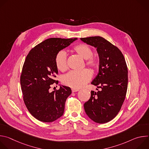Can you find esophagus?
<instances>
[{
  "label": "esophagus",
  "mask_w": 149,
  "mask_h": 149,
  "mask_svg": "<svg viewBox=\"0 0 149 149\" xmlns=\"http://www.w3.org/2000/svg\"><path fill=\"white\" fill-rule=\"evenodd\" d=\"M71 90H72V93L77 92V91H79V90H78V89H77V88H72Z\"/></svg>",
  "instance_id": "34e87169"
}]
</instances>
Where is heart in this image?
Returning a JSON list of instances; mask_svg holds the SVG:
<instances>
[{"instance_id":"obj_1","label":"heart","mask_w":149,"mask_h":149,"mask_svg":"<svg viewBox=\"0 0 149 149\" xmlns=\"http://www.w3.org/2000/svg\"><path fill=\"white\" fill-rule=\"evenodd\" d=\"M75 51L83 58L87 59L86 64L96 68L98 65L97 59L93 57V51L87 45L79 44L74 48ZM55 64L57 68L63 71L67 68V54L65 51H59L55 56ZM92 77L90 70L84 69L82 71H71L65 74L62 78V82L67 86L74 88H79L86 84Z\"/></svg>"}]
</instances>
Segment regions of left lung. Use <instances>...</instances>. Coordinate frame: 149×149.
<instances>
[{"label": "left lung", "instance_id": "1", "mask_svg": "<svg viewBox=\"0 0 149 149\" xmlns=\"http://www.w3.org/2000/svg\"><path fill=\"white\" fill-rule=\"evenodd\" d=\"M80 39L97 49L99 71L91 84L101 89L97 93L91 91L90 100L84 103V110L94 122L107 123L117 115L125 100L128 85L126 62L120 50L102 37Z\"/></svg>", "mask_w": 149, "mask_h": 149}]
</instances>
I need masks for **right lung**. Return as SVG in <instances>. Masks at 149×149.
<instances>
[{
	"mask_svg": "<svg viewBox=\"0 0 149 149\" xmlns=\"http://www.w3.org/2000/svg\"><path fill=\"white\" fill-rule=\"evenodd\" d=\"M77 39L49 38L35 46L26 56L20 75L21 89L28 111L40 121H54L64 112L71 88L59 85L58 90H49L51 85L58 83L54 79L58 73L55 64L57 53Z\"/></svg>",
	"mask_w": 149,
	"mask_h": 149,
	"instance_id": "1",
	"label": "right lung"
}]
</instances>
